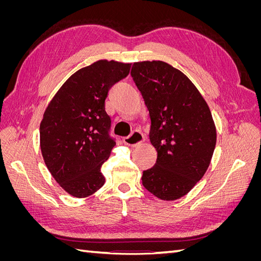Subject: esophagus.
<instances>
[{
    "mask_svg": "<svg viewBox=\"0 0 261 261\" xmlns=\"http://www.w3.org/2000/svg\"><path fill=\"white\" fill-rule=\"evenodd\" d=\"M144 140H145L144 135H143V134H141L140 132H138V130H134L129 136L125 137V138L123 139L124 144L129 146V147H135V146H137V145L143 143Z\"/></svg>",
    "mask_w": 261,
    "mask_h": 261,
    "instance_id": "obj_1",
    "label": "esophagus"
}]
</instances>
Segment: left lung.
Returning <instances> with one entry per match:
<instances>
[{"label":"left lung","mask_w":261,"mask_h":261,"mask_svg":"<svg viewBox=\"0 0 261 261\" xmlns=\"http://www.w3.org/2000/svg\"><path fill=\"white\" fill-rule=\"evenodd\" d=\"M149 111V138L158 156L143 185L163 200L186 195L206 173L216 148V126L194 84L162 61L134 63L130 72Z\"/></svg>","instance_id":"left-lung-1"}]
</instances>
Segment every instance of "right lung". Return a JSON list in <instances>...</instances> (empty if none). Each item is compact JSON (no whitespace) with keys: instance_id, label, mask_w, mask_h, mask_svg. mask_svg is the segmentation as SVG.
Returning <instances> with one entry per match:
<instances>
[{"instance_id":"right-lung-1","label":"right lung","mask_w":261,"mask_h":261,"mask_svg":"<svg viewBox=\"0 0 261 261\" xmlns=\"http://www.w3.org/2000/svg\"><path fill=\"white\" fill-rule=\"evenodd\" d=\"M130 64L98 61L77 70L46 108L40 124L41 152L62 188L83 198L105 184L101 167L115 146L106 99L129 74Z\"/></svg>"}]
</instances>
